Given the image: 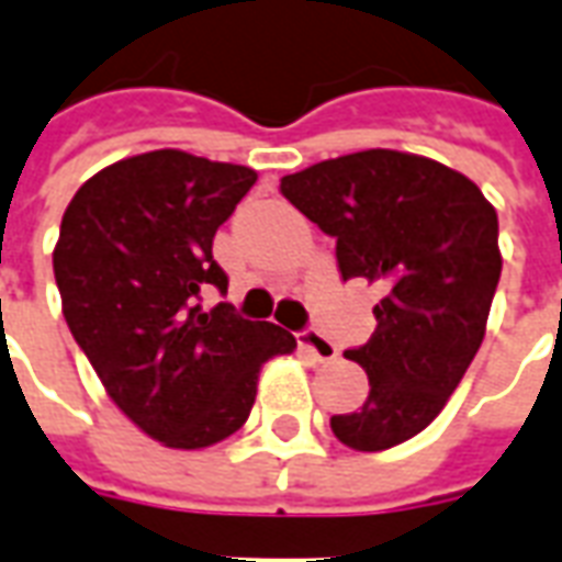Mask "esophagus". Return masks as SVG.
<instances>
[{"label": "esophagus", "instance_id": "34e87169", "mask_svg": "<svg viewBox=\"0 0 562 562\" xmlns=\"http://www.w3.org/2000/svg\"><path fill=\"white\" fill-rule=\"evenodd\" d=\"M297 342H301V349H306V352L313 355L316 361H334L337 358V346L325 337V334H318L316 328H306L297 334Z\"/></svg>", "mask_w": 562, "mask_h": 562}]
</instances>
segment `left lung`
Listing matches in <instances>:
<instances>
[{
  "mask_svg": "<svg viewBox=\"0 0 562 562\" xmlns=\"http://www.w3.org/2000/svg\"><path fill=\"white\" fill-rule=\"evenodd\" d=\"M282 195L337 240L342 280L379 282L373 337L349 349L370 379L330 430L385 451L442 413L484 340L503 256L494 204L470 177L401 149H361L280 180Z\"/></svg>",
  "mask_w": 562,
  "mask_h": 562,
  "instance_id": "1",
  "label": "left lung"
}]
</instances>
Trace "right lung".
Returning a JSON list of instances; mask_svg holds the SVG:
<instances>
[{
	"instance_id": "right-lung-1",
	"label": "right lung",
	"mask_w": 562,
	"mask_h": 562,
	"mask_svg": "<svg viewBox=\"0 0 562 562\" xmlns=\"http://www.w3.org/2000/svg\"><path fill=\"white\" fill-rule=\"evenodd\" d=\"M258 173L183 149H153L92 173L63 213L54 277L68 330L108 397L168 448H207L240 430L261 364L294 337L232 304L213 237Z\"/></svg>"
}]
</instances>
